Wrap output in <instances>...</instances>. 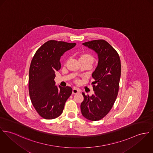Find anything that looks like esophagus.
Instances as JSON below:
<instances>
[{"label": "esophagus", "instance_id": "esophagus-1", "mask_svg": "<svg viewBox=\"0 0 153 153\" xmlns=\"http://www.w3.org/2000/svg\"><path fill=\"white\" fill-rule=\"evenodd\" d=\"M80 92V89H79V88L75 87L73 88V94H77Z\"/></svg>", "mask_w": 153, "mask_h": 153}]
</instances>
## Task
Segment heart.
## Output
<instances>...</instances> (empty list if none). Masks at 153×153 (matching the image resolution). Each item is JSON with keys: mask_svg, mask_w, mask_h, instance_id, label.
<instances>
[{"mask_svg": "<svg viewBox=\"0 0 153 153\" xmlns=\"http://www.w3.org/2000/svg\"><path fill=\"white\" fill-rule=\"evenodd\" d=\"M81 59L89 60L90 62H91L92 63L93 62V57L90 54H88V53H85V54H82L80 57V60H81Z\"/></svg>", "mask_w": 153, "mask_h": 153, "instance_id": "1", "label": "heart"}]
</instances>
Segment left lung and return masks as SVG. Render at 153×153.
<instances>
[{
	"instance_id": "1",
	"label": "left lung",
	"mask_w": 153,
	"mask_h": 153,
	"mask_svg": "<svg viewBox=\"0 0 153 153\" xmlns=\"http://www.w3.org/2000/svg\"><path fill=\"white\" fill-rule=\"evenodd\" d=\"M83 45L97 54L99 62L92 74L94 94L89 96L82 93L84 100L81 103V111L85 119L98 121L108 113L117 98L121 62L118 53L104 40H94Z\"/></svg>"
}]
</instances>
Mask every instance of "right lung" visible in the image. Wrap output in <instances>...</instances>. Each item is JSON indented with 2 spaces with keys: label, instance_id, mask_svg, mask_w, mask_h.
I'll use <instances>...</instances> for the list:
<instances>
[{
  "label": "right lung",
  "instance_id": "add662e5",
  "mask_svg": "<svg viewBox=\"0 0 153 153\" xmlns=\"http://www.w3.org/2000/svg\"><path fill=\"white\" fill-rule=\"evenodd\" d=\"M57 40H49L38 49L32 60L29 76V96L37 113L45 119L60 116L72 93L71 87L55 85V72L60 69V58L76 46Z\"/></svg>",
  "mask_w": 153,
  "mask_h": 153
}]
</instances>
